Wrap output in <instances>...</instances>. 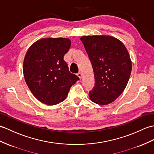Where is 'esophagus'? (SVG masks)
I'll return each mask as SVG.
<instances>
[{"mask_svg":"<svg viewBox=\"0 0 154 154\" xmlns=\"http://www.w3.org/2000/svg\"><path fill=\"white\" fill-rule=\"evenodd\" d=\"M77 75L79 77V78L81 79V77H82V73H81V72H79V73L77 74Z\"/></svg>","mask_w":154,"mask_h":154,"instance_id":"34e87169","label":"esophagus"}]
</instances>
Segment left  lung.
I'll return each instance as SVG.
<instances>
[{
  "instance_id": "8db88e82",
  "label": "left lung",
  "mask_w": 154,
  "mask_h": 154,
  "mask_svg": "<svg viewBox=\"0 0 154 154\" xmlns=\"http://www.w3.org/2000/svg\"><path fill=\"white\" fill-rule=\"evenodd\" d=\"M93 68L95 86L89 92L91 100L99 105L113 102L128 83L132 62L125 46L109 35L81 37Z\"/></svg>"
}]
</instances>
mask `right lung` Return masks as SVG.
<instances>
[{"label":"right lung","mask_w":154,"mask_h":154,"mask_svg":"<svg viewBox=\"0 0 154 154\" xmlns=\"http://www.w3.org/2000/svg\"><path fill=\"white\" fill-rule=\"evenodd\" d=\"M67 38H43L32 45L23 60V75L38 101L53 106L63 102L71 86L79 80L71 73L63 56L69 51Z\"/></svg>","instance_id":"add662e5"}]
</instances>
